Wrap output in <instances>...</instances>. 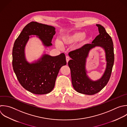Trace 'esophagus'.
<instances>
[{
	"instance_id": "1",
	"label": "esophagus",
	"mask_w": 127,
	"mask_h": 127,
	"mask_svg": "<svg viewBox=\"0 0 127 127\" xmlns=\"http://www.w3.org/2000/svg\"><path fill=\"white\" fill-rule=\"evenodd\" d=\"M69 60H70L69 57L68 56H66V63H67L68 62V61H69Z\"/></svg>"
}]
</instances>
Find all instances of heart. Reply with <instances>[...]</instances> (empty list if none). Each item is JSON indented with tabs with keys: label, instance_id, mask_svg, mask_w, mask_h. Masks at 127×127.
<instances>
[{
	"label": "heart",
	"instance_id": "heart-1",
	"mask_svg": "<svg viewBox=\"0 0 127 127\" xmlns=\"http://www.w3.org/2000/svg\"><path fill=\"white\" fill-rule=\"evenodd\" d=\"M78 42L72 47L73 50H78L88 44L90 38L85 35L84 32H77L71 34H64L60 36V41L56 40L55 44L58 48H62L63 45H69L76 42Z\"/></svg>",
	"mask_w": 127,
	"mask_h": 127
}]
</instances>
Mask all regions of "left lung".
<instances>
[{
	"mask_svg": "<svg viewBox=\"0 0 127 127\" xmlns=\"http://www.w3.org/2000/svg\"><path fill=\"white\" fill-rule=\"evenodd\" d=\"M99 34L91 44L84 45L81 48L70 52L69 56L71 59L68 63L70 69L72 84L78 93L86 95H93L100 91L107 84L111 76L114 62L113 43L111 37L106 32L105 29L100 24H96ZM99 46L105 51L106 67L102 77L94 81L87 74L86 69V59L92 48Z\"/></svg>",
	"mask_w": 127,
	"mask_h": 127,
	"instance_id": "1",
	"label": "left lung"
}]
</instances>
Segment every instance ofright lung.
<instances>
[{"label": "right lung", "instance_id": "obj_1", "mask_svg": "<svg viewBox=\"0 0 127 127\" xmlns=\"http://www.w3.org/2000/svg\"><path fill=\"white\" fill-rule=\"evenodd\" d=\"M52 26L31 22L23 29L15 40L12 50V66L20 84L27 91L35 94H45L54 89L60 68L66 64L64 53L52 57L44 54L37 61L30 63L26 58L25 49L30 36H36L43 46H52L56 33Z\"/></svg>", "mask_w": 127, "mask_h": 127}]
</instances>
